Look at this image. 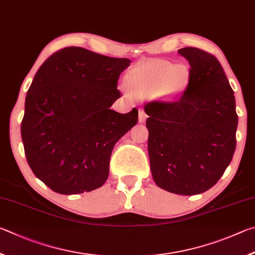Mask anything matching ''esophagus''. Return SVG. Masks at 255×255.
<instances>
[{
    "label": "esophagus",
    "mask_w": 255,
    "mask_h": 255,
    "mask_svg": "<svg viewBox=\"0 0 255 255\" xmlns=\"http://www.w3.org/2000/svg\"><path fill=\"white\" fill-rule=\"evenodd\" d=\"M146 120V114L143 110H139V122L143 123Z\"/></svg>",
    "instance_id": "esophagus-1"
}]
</instances>
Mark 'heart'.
Returning a JSON list of instances; mask_svg holds the SVG:
<instances>
[{
	"mask_svg": "<svg viewBox=\"0 0 255 255\" xmlns=\"http://www.w3.org/2000/svg\"><path fill=\"white\" fill-rule=\"evenodd\" d=\"M191 79L189 67L167 60H150L137 65L127 75V83L135 96L155 97L173 102L181 97Z\"/></svg>",
	"mask_w": 255,
	"mask_h": 255,
	"instance_id": "heart-1",
	"label": "heart"
}]
</instances>
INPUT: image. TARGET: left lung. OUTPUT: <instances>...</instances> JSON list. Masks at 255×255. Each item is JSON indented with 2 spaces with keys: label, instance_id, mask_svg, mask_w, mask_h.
<instances>
[{
  "label": "left lung",
  "instance_id": "left-lung-1",
  "mask_svg": "<svg viewBox=\"0 0 255 255\" xmlns=\"http://www.w3.org/2000/svg\"><path fill=\"white\" fill-rule=\"evenodd\" d=\"M190 65L188 88L176 102H150L148 151L158 187L177 195H198L216 184L236 146L234 92L215 57L198 48L178 50Z\"/></svg>",
  "mask_w": 255,
  "mask_h": 255
}]
</instances>
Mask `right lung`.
Masks as SVG:
<instances>
[{
    "instance_id": "right-lung-1",
    "label": "right lung",
    "mask_w": 255,
    "mask_h": 255,
    "mask_svg": "<svg viewBox=\"0 0 255 255\" xmlns=\"http://www.w3.org/2000/svg\"><path fill=\"white\" fill-rule=\"evenodd\" d=\"M130 64L68 47L38 69L26 93L21 136L31 170L51 190L77 195L104 185L115 143L137 123L136 109L111 110Z\"/></svg>"
}]
</instances>
